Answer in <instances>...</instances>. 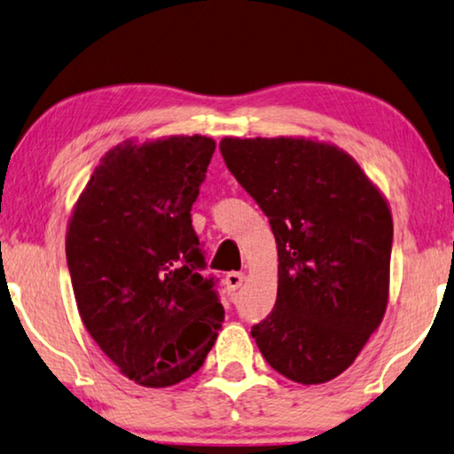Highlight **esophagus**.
<instances>
[{"label":"esophagus","mask_w":454,"mask_h":454,"mask_svg":"<svg viewBox=\"0 0 454 454\" xmlns=\"http://www.w3.org/2000/svg\"><path fill=\"white\" fill-rule=\"evenodd\" d=\"M243 280H246V274H243V272H229V274L225 276V286H227V291H229V293H235V291H238V288L243 285Z\"/></svg>","instance_id":"esophagus-1"}]
</instances>
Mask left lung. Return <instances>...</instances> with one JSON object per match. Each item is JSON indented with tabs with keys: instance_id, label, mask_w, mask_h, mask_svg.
<instances>
[{
	"instance_id": "8db88e82",
	"label": "left lung",
	"mask_w": 454,
	"mask_h": 454,
	"mask_svg": "<svg viewBox=\"0 0 454 454\" xmlns=\"http://www.w3.org/2000/svg\"><path fill=\"white\" fill-rule=\"evenodd\" d=\"M229 172L270 221L278 293L252 327L276 372L303 385L344 372L385 315L393 221L344 151L309 139H227Z\"/></svg>"
}]
</instances>
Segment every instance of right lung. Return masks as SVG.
<instances>
[{"label":"right lung","mask_w":454,"mask_h":454,"mask_svg":"<svg viewBox=\"0 0 454 454\" xmlns=\"http://www.w3.org/2000/svg\"><path fill=\"white\" fill-rule=\"evenodd\" d=\"M213 153L200 135L118 145L71 216L65 252L85 330L139 385L194 374L225 319L190 215Z\"/></svg>","instance_id":"add662e5"}]
</instances>
